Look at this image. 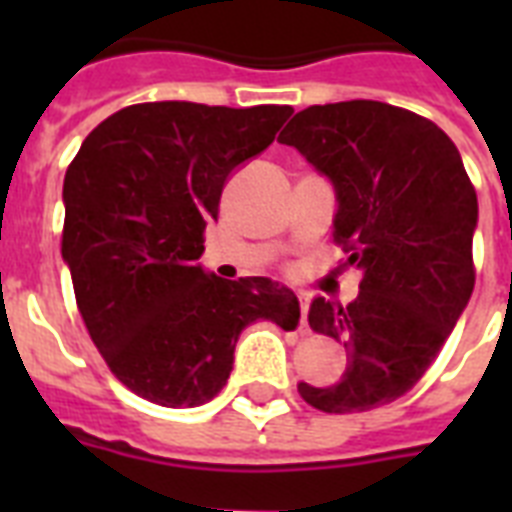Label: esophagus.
<instances>
[{"label":"esophagus","mask_w":512,"mask_h":512,"mask_svg":"<svg viewBox=\"0 0 512 512\" xmlns=\"http://www.w3.org/2000/svg\"><path fill=\"white\" fill-rule=\"evenodd\" d=\"M300 313H303V316H300V329L308 332V295H305V292H300Z\"/></svg>","instance_id":"34e87169"}]
</instances>
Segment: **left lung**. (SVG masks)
<instances>
[{"label": "left lung", "instance_id": "8db88e82", "mask_svg": "<svg viewBox=\"0 0 512 512\" xmlns=\"http://www.w3.org/2000/svg\"><path fill=\"white\" fill-rule=\"evenodd\" d=\"M279 140L332 180L335 241L361 271L353 303L316 297L308 311L313 332L345 342L348 372L297 390L329 414L390 404L428 372L473 295L476 188L441 127L380 100L305 108Z\"/></svg>", "mask_w": 512, "mask_h": 512}]
</instances>
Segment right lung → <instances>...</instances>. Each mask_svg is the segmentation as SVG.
I'll list each match as a JSON object with an SVG mask.
<instances>
[{"label":"right lung","instance_id":"obj_1","mask_svg":"<svg viewBox=\"0 0 512 512\" xmlns=\"http://www.w3.org/2000/svg\"><path fill=\"white\" fill-rule=\"evenodd\" d=\"M289 114L138 103L100 122L68 164L60 252L76 305L116 380L151 404H207L231 377L241 329L268 319L289 332L300 321L292 289L199 265L225 180Z\"/></svg>","mask_w":512,"mask_h":512}]
</instances>
